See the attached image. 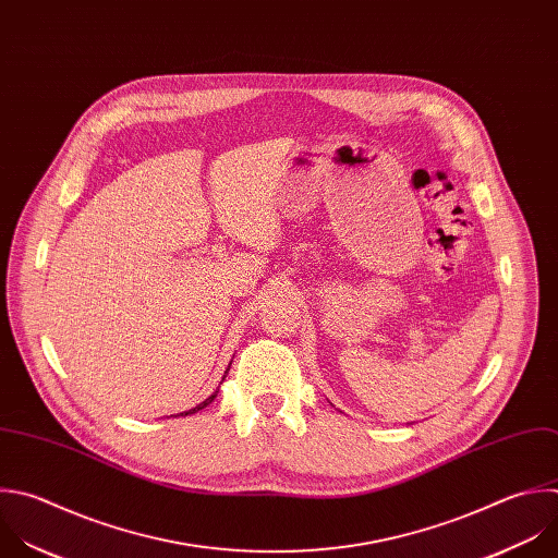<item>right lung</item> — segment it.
<instances>
[{
	"label": "right lung",
	"mask_w": 558,
	"mask_h": 558,
	"mask_svg": "<svg viewBox=\"0 0 558 558\" xmlns=\"http://www.w3.org/2000/svg\"><path fill=\"white\" fill-rule=\"evenodd\" d=\"M228 369H230V367H228ZM223 379H226V377H223ZM217 392H219V390H217ZM217 392H215V395H210V397H208V399H206V401H204V403H199V405H197V408H193V410H189V412H183V414H181V416H189V414H195V412H199V410H204V408H208V405H210V403H213V401H215V399H217Z\"/></svg>",
	"instance_id": "1"
}]
</instances>
